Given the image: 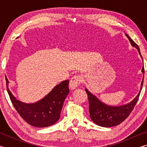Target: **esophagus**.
Listing matches in <instances>:
<instances>
[{"mask_svg": "<svg viewBox=\"0 0 147 147\" xmlns=\"http://www.w3.org/2000/svg\"><path fill=\"white\" fill-rule=\"evenodd\" d=\"M82 82V77L80 76H74L71 79L69 86L71 89H74L80 84Z\"/></svg>", "mask_w": 147, "mask_h": 147, "instance_id": "obj_1", "label": "esophagus"}]
</instances>
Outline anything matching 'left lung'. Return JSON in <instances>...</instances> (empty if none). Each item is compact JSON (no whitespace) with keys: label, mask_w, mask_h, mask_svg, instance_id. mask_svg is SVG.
<instances>
[{"label":"left lung","mask_w":147,"mask_h":147,"mask_svg":"<svg viewBox=\"0 0 147 147\" xmlns=\"http://www.w3.org/2000/svg\"><path fill=\"white\" fill-rule=\"evenodd\" d=\"M126 36L128 37L131 45L136 47L138 50L139 53L143 59L139 46L127 34H126ZM141 71L143 73H145L144 66ZM143 84V80L141 82L140 91H139L138 95L136 96V97L134 98L132 101H131L128 104H125V105L119 106H108L96 98L95 95H93L88 89H86L89 100V111L90 113V118L92 119V121L96 124L100 126H102V127H112V126H115L121 124L122 122H123L128 117L135 107L139 99V95H140Z\"/></svg>","instance_id":"1"}]
</instances>
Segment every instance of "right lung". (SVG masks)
<instances>
[{"label":"right lung","mask_w":147,"mask_h":147,"mask_svg":"<svg viewBox=\"0 0 147 147\" xmlns=\"http://www.w3.org/2000/svg\"><path fill=\"white\" fill-rule=\"evenodd\" d=\"M6 81L11 103L27 123L35 127L44 128L53 125L59 120L64 100L69 93V80L61 82L41 100L32 104L17 100L8 88L9 81L7 78Z\"/></svg>","instance_id":"right-lung-1"}]
</instances>
